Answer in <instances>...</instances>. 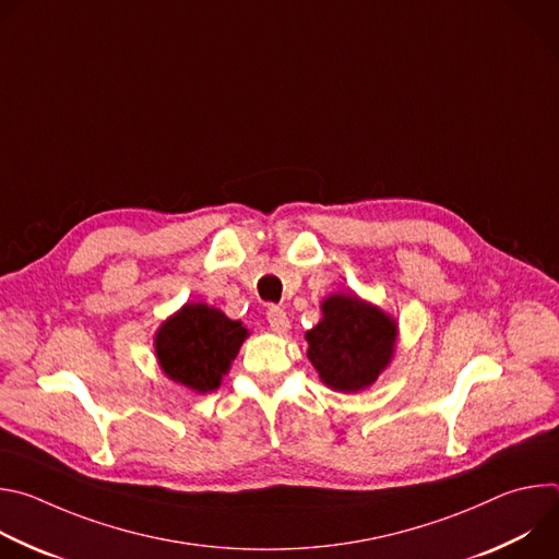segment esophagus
I'll return each instance as SVG.
<instances>
[{"mask_svg": "<svg viewBox=\"0 0 559 559\" xmlns=\"http://www.w3.org/2000/svg\"><path fill=\"white\" fill-rule=\"evenodd\" d=\"M267 323H270V328L276 332V334H285L287 330H289V318H287V313L281 309V307H270L267 309Z\"/></svg>", "mask_w": 559, "mask_h": 559, "instance_id": "1", "label": "esophagus"}]
</instances>
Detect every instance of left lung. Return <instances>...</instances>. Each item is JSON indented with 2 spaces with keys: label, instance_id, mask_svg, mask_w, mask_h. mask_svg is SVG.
I'll list each match as a JSON object with an SVG mask.
<instances>
[{
  "label": "left lung",
  "instance_id": "1",
  "mask_svg": "<svg viewBox=\"0 0 559 559\" xmlns=\"http://www.w3.org/2000/svg\"><path fill=\"white\" fill-rule=\"evenodd\" d=\"M321 309V323L305 334L307 358L328 386L343 393L367 389L391 362L395 321L356 294H332Z\"/></svg>",
  "mask_w": 559,
  "mask_h": 559
}]
</instances>
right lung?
<instances>
[{
  "label": "right lung",
  "instance_id": "add662e5",
  "mask_svg": "<svg viewBox=\"0 0 559 559\" xmlns=\"http://www.w3.org/2000/svg\"><path fill=\"white\" fill-rule=\"evenodd\" d=\"M248 330L205 302H186L158 328L154 349L164 373L197 391L218 389L229 362L236 358Z\"/></svg>",
  "mask_w": 559,
  "mask_h": 559
}]
</instances>
